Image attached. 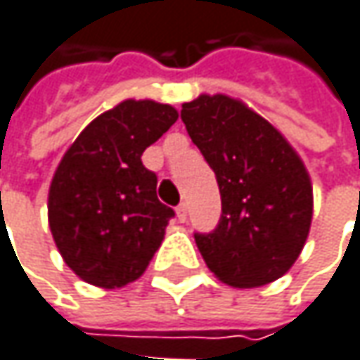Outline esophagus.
I'll use <instances>...</instances> for the list:
<instances>
[{"instance_id":"34e87169","label":"esophagus","mask_w":360,"mask_h":360,"mask_svg":"<svg viewBox=\"0 0 360 360\" xmlns=\"http://www.w3.org/2000/svg\"><path fill=\"white\" fill-rule=\"evenodd\" d=\"M175 212H177V218H179L181 222H185V220H187V206H185V204H179Z\"/></svg>"}]
</instances>
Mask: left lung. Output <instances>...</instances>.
<instances>
[{
	"label": "left lung",
	"instance_id": "obj_1",
	"mask_svg": "<svg viewBox=\"0 0 360 360\" xmlns=\"http://www.w3.org/2000/svg\"><path fill=\"white\" fill-rule=\"evenodd\" d=\"M191 142L216 175L222 214L195 243L214 276L264 286L290 270L307 241L313 189L303 160L245 103L202 94L181 109Z\"/></svg>",
	"mask_w": 360,
	"mask_h": 360
}]
</instances>
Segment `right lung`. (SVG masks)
Returning a JSON list of instances; mask_svg holds the SVG:
<instances>
[{"label":"right lung","mask_w":360,"mask_h":360,"mask_svg":"<svg viewBox=\"0 0 360 360\" xmlns=\"http://www.w3.org/2000/svg\"><path fill=\"white\" fill-rule=\"evenodd\" d=\"M179 113L154 101H123L90 121L63 154L49 187V229L84 282L121 288L144 274L173 208L156 198L142 154Z\"/></svg>","instance_id":"1"}]
</instances>
